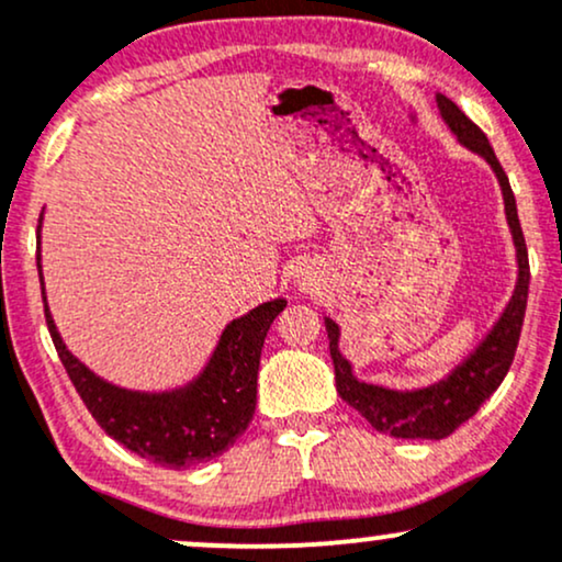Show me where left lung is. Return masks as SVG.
Instances as JSON below:
<instances>
[{"label": "left lung", "instance_id": "1", "mask_svg": "<svg viewBox=\"0 0 562 562\" xmlns=\"http://www.w3.org/2000/svg\"><path fill=\"white\" fill-rule=\"evenodd\" d=\"M436 105L443 124L449 126L457 142L486 160L492 166L496 182H499L502 200H505V218L515 245V263H518V280H515V290L509 295L507 306L502 308L492 330L483 335L481 344L449 375L430 385H423V389H389V385L359 380L353 375V364L340 353V325L327 314L322 317L325 319L327 340H330L335 389H338L340 398L348 406H353L380 434H391L393 438H428V441H438V438L454 434L499 389L509 364H513L515 348H518L528 301V280H531L524 229H520L518 222V205H515L507 173L502 171L486 134L449 97L436 94Z\"/></svg>", "mask_w": 562, "mask_h": 562}]
</instances>
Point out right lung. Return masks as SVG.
<instances>
[{"label":"right lung","instance_id":"obj_1","mask_svg":"<svg viewBox=\"0 0 562 562\" xmlns=\"http://www.w3.org/2000/svg\"><path fill=\"white\" fill-rule=\"evenodd\" d=\"M42 222L38 216V282H42L44 314L49 335L60 353L70 383L108 436L124 443L134 454L156 465L184 470L224 454L254 420L256 380H259L261 346L285 299L263 301L240 314L218 335L214 351L182 385L164 391H137L115 385L89 370L66 346L47 303L42 272Z\"/></svg>","mask_w":562,"mask_h":562}]
</instances>
